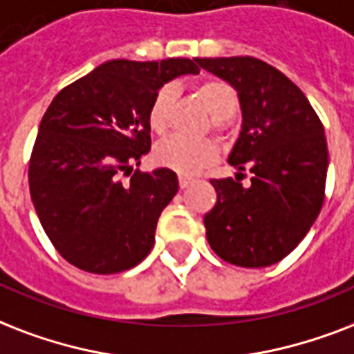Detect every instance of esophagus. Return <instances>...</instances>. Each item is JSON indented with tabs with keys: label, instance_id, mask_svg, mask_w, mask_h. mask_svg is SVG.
<instances>
[{
	"label": "esophagus",
	"instance_id": "esophagus-1",
	"mask_svg": "<svg viewBox=\"0 0 354 354\" xmlns=\"http://www.w3.org/2000/svg\"><path fill=\"white\" fill-rule=\"evenodd\" d=\"M196 179H192V177H186V175H179V186L180 188H188L190 185H194Z\"/></svg>",
	"mask_w": 354,
	"mask_h": 354
}]
</instances>
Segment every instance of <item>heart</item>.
Listing matches in <instances>:
<instances>
[{"label":"heart","mask_w":354,"mask_h":354,"mask_svg":"<svg viewBox=\"0 0 354 354\" xmlns=\"http://www.w3.org/2000/svg\"><path fill=\"white\" fill-rule=\"evenodd\" d=\"M197 95L201 97L203 105L212 116V127L216 133L223 134L227 127V120L236 114L240 100L232 84L220 79H208L197 84ZM175 101V88L164 84L157 90L153 97L149 111H147V123L155 134H164L171 122V106ZM218 155L214 140H190L183 136H171L160 142L155 147V160L164 168L175 169L179 174H197L208 164L214 162Z\"/></svg>","instance_id":"1"}]
</instances>
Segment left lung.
Wrapping results in <instances>:
<instances>
[{
  "instance_id": "1",
  "label": "left lung",
  "mask_w": 354,
  "mask_h": 354,
  "mask_svg": "<svg viewBox=\"0 0 354 354\" xmlns=\"http://www.w3.org/2000/svg\"><path fill=\"white\" fill-rule=\"evenodd\" d=\"M196 62L236 88L243 116L229 157L236 179L210 180L218 201L205 216L207 240L229 264H275L299 245L325 201L328 149L323 123L299 86L264 60L220 57ZM245 171L252 183L242 187Z\"/></svg>"
}]
</instances>
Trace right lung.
Masks as SVG:
<instances>
[{
	"label": "right lung",
	"mask_w": 354,
	"mask_h": 354,
	"mask_svg": "<svg viewBox=\"0 0 354 354\" xmlns=\"http://www.w3.org/2000/svg\"><path fill=\"white\" fill-rule=\"evenodd\" d=\"M197 72L190 59H116L53 97L29 158V190L44 231L72 266L111 275L149 254L179 180L168 168L130 171L151 149L147 111L157 90Z\"/></svg>",
	"instance_id": "add662e5"
}]
</instances>
